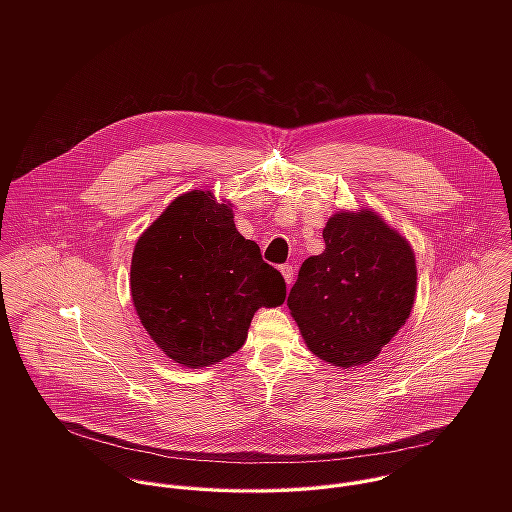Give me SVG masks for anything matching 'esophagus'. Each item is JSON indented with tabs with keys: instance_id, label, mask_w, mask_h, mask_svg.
I'll list each match as a JSON object with an SVG mask.
<instances>
[{
	"instance_id": "obj_1",
	"label": "esophagus",
	"mask_w": 512,
	"mask_h": 512,
	"mask_svg": "<svg viewBox=\"0 0 512 512\" xmlns=\"http://www.w3.org/2000/svg\"><path fill=\"white\" fill-rule=\"evenodd\" d=\"M282 270V276H284V280H286V284L290 286L293 282V278H295V274H293V268L290 264H286V266H282L280 268Z\"/></svg>"
}]
</instances>
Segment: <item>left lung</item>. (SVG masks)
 Instances as JSON below:
<instances>
[{"label":"left lung","mask_w":512,"mask_h":512,"mask_svg":"<svg viewBox=\"0 0 512 512\" xmlns=\"http://www.w3.org/2000/svg\"><path fill=\"white\" fill-rule=\"evenodd\" d=\"M325 250L297 274L288 307L319 359L363 365L406 323L416 297V258L372 211L337 213L323 228Z\"/></svg>","instance_id":"obj_1"}]
</instances>
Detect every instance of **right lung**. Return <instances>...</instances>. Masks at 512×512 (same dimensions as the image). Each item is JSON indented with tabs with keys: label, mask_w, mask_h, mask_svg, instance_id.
Listing matches in <instances>:
<instances>
[{
	"label": "right lung",
	"mask_w": 512,
	"mask_h": 512,
	"mask_svg": "<svg viewBox=\"0 0 512 512\" xmlns=\"http://www.w3.org/2000/svg\"><path fill=\"white\" fill-rule=\"evenodd\" d=\"M130 286L149 337L189 368L236 353L254 313L286 299L284 276L211 191L177 197L140 236Z\"/></svg>",
	"instance_id": "1"
}]
</instances>
